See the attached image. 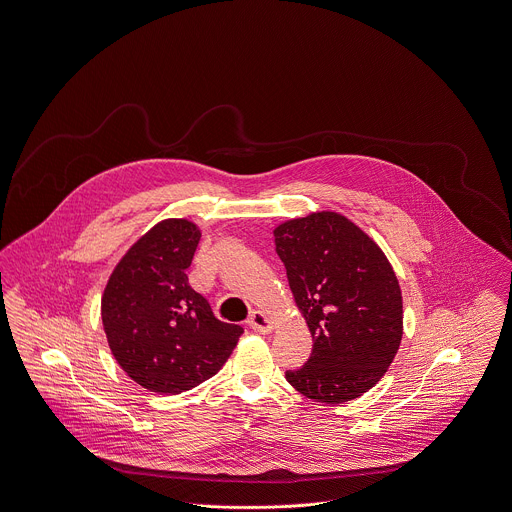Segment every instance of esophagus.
I'll return each mask as SVG.
<instances>
[{"label": "esophagus", "mask_w": 512, "mask_h": 512, "mask_svg": "<svg viewBox=\"0 0 512 512\" xmlns=\"http://www.w3.org/2000/svg\"><path fill=\"white\" fill-rule=\"evenodd\" d=\"M247 326L251 328V330H255V332H261V334H269V332H273V320L265 314V312H261V310H253L251 312V316H249V320H247Z\"/></svg>", "instance_id": "obj_1"}]
</instances>
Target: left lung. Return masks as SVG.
Masks as SVG:
<instances>
[{"mask_svg":"<svg viewBox=\"0 0 512 512\" xmlns=\"http://www.w3.org/2000/svg\"><path fill=\"white\" fill-rule=\"evenodd\" d=\"M312 355L286 381L304 397L340 404L387 373L402 340V294L381 247L338 212H314L275 228Z\"/></svg>","mask_w":512,"mask_h":512,"instance_id":"left-lung-1","label":"left lung"}]
</instances>
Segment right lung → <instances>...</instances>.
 I'll use <instances>...</instances> for the list:
<instances>
[{
	"instance_id": "1",
	"label": "right lung",
	"mask_w": 512,
	"mask_h": 512,
	"mask_svg": "<svg viewBox=\"0 0 512 512\" xmlns=\"http://www.w3.org/2000/svg\"><path fill=\"white\" fill-rule=\"evenodd\" d=\"M202 231L163 220L115 265L102 294V324L119 367L137 385L178 395L214 377L243 328L214 316L186 277Z\"/></svg>"
}]
</instances>
